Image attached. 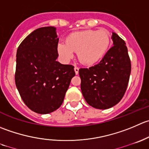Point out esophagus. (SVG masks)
Instances as JSON below:
<instances>
[{"label": "esophagus", "mask_w": 149, "mask_h": 149, "mask_svg": "<svg viewBox=\"0 0 149 149\" xmlns=\"http://www.w3.org/2000/svg\"><path fill=\"white\" fill-rule=\"evenodd\" d=\"M79 68H78L77 66H75V68H74V70H75V73H76V75H77L78 73H79Z\"/></svg>", "instance_id": "obj_1"}]
</instances>
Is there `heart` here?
I'll return each instance as SVG.
<instances>
[{
	"mask_svg": "<svg viewBox=\"0 0 149 149\" xmlns=\"http://www.w3.org/2000/svg\"><path fill=\"white\" fill-rule=\"evenodd\" d=\"M110 42L111 38L108 30H84L69 35L66 43H59L57 51L66 60L73 57V52H77L78 59L82 64L91 65L105 55Z\"/></svg>",
	"mask_w": 149,
	"mask_h": 149,
	"instance_id": "1",
	"label": "heart"
}]
</instances>
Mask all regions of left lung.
Returning a JSON list of instances; mask_svg holds the SVG:
<instances>
[{"mask_svg": "<svg viewBox=\"0 0 149 149\" xmlns=\"http://www.w3.org/2000/svg\"><path fill=\"white\" fill-rule=\"evenodd\" d=\"M113 46L98 64L80 68L81 89L93 108L108 109L122 99L127 88L131 62L125 41L113 33Z\"/></svg>", "mask_w": 149, "mask_h": 149, "instance_id": "1", "label": "left lung"}]
</instances>
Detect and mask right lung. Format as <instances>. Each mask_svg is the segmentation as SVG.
Returning a JSON list of instances; mask_svg holds the SVG:
<instances>
[{
    "instance_id": "1",
    "label": "right lung",
    "mask_w": 149,
    "mask_h": 149,
    "mask_svg": "<svg viewBox=\"0 0 149 149\" xmlns=\"http://www.w3.org/2000/svg\"><path fill=\"white\" fill-rule=\"evenodd\" d=\"M59 38L54 27L33 30L17 52L15 84L25 105L46 114L60 107L76 75L74 66L56 61Z\"/></svg>"
}]
</instances>
